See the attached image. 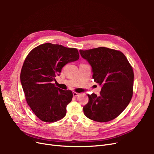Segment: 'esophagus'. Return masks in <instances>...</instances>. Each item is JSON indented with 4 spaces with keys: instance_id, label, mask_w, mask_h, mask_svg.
<instances>
[{
    "instance_id": "obj_1",
    "label": "esophagus",
    "mask_w": 154,
    "mask_h": 154,
    "mask_svg": "<svg viewBox=\"0 0 154 154\" xmlns=\"http://www.w3.org/2000/svg\"><path fill=\"white\" fill-rule=\"evenodd\" d=\"M72 94H73V96L76 97V96H78L79 95V93H78L76 92H72Z\"/></svg>"
}]
</instances>
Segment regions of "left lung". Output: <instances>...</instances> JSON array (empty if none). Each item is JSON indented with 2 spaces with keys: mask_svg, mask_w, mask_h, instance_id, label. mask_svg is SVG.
Instances as JSON below:
<instances>
[{
  "mask_svg": "<svg viewBox=\"0 0 154 154\" xmlns=\"http://www.w3.org/2000/svg\"><path fill=\"white\" fill-rule=\"evenodd\" d=\"M80 53L91 64L94 82L102 86L99 96L94 93L88 94L83 112L95 122H110L122 112L132 99V67L120 51L100 47L80 50Z\"/></svg>",
  "mask_w": 154,
  "mask_h": 154,
  "instance_id": "1",
  "label": "left lung"
}]
</instances>
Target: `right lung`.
Listing matches in <instances>:
<instances>
[{
    "instance_id": "obj_1",
    "label": "right lung",
    "mask_w": 154,
    "mask_h": 154,
    "mask_svg": "<svg viewBox=\"0 0 154 154\" xmlns=\"http://www.w3.org/2000/svg\"><path fill=\"white\" fill-rule=\"evenodd\" d=\"M79 58L77 49L51 43L37 46L27 54L21 69V84L27 104L40 120L53 123L66 115L72 92L53 82L65 65Z\"/></svg>"
}]
</instances>
